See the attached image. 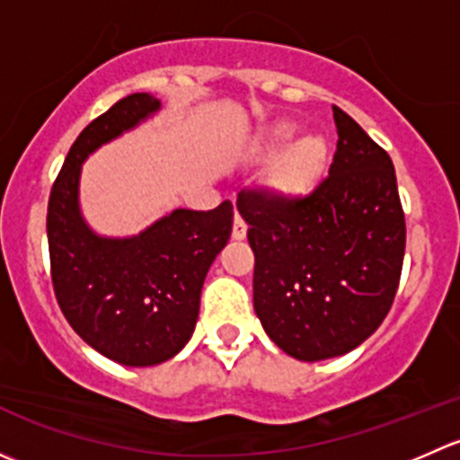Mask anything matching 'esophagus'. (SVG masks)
I'll return each instance as SVG.
<instances>
[{"label": "esophagus", "mask_w": 460, "mask_h": 460, "mask_svg": "<svg viewBox=\"0 0 460 460\" xmlns=\"http://www.w3.org/2000/svg\"><path fill=\"white\" fill-rule=\"evenodd\" d=\"M231 235H234V240H244V238H247V222H244L240 216H235L234 231H231Z\"/></svg>", "instance_id": "obj_1"}]
</instances>
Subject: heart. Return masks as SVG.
Here are the masks:
<instances>
[{
	"mask_svg": "<svg viewBox=\"0 0 460 460\" xmlns=\"http://www.w3.org/2000/svg\"><path fill=\"white\" fill-rule=\"evenodd\" d=\"M296 124L282 122L264 137L262 146L273 148L291 140ZM329 164V144L323 136L309 133L287 144L269 171V187L285 200H303L316 191Z\"/></svg>",
	"mask_w": 460,
	"mask_h": 460,
	"instance_id": "1",
	"label": "heart"
}]
</instances>
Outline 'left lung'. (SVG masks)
<instances>
[{"instance_id": "8db88e82", "label": "left lung", "mask_w": 460, "mask_h": 460, "mask_svg": "<svg viewBox=\"0 0 460 460\" xmlns=\"http://www.w3.org/2000/svg\"><path fill=\"white\" fill-rule=\"evenodd\" d=\"M329 175L303 200L240 191L256 256L253 309L267 336L305 363L356 349L392 309L405 216L392 157L333 106Z\"/></svg>"}]
</instances>
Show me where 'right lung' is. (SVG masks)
Returning a JSON list of instances; mask_svg holds the SVG:
<instances>
[{"label":"right lung","instance_id":"right-lung-1","mask_svg":"<svg viewBox=\"0 0 460 460\" xmlns=\"http://www.w3.org/2000/svg\"><path fill=\"white\" fill-rule=\"evenodd\" d=\"M160 111V100L133 93L77 136L50 189L46 234L58 303L77 336L127 367L173 358L200 312L208 267L234 226V204L211 211L175 208L131 238L100 235L80 208L82 164L102 144Z\"/></svg>","mask_w":460,"mask_h":460}]
</instances>
